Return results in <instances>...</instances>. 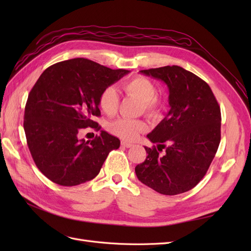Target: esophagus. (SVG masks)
I'll list each match as a JSON object with an SVG mask.
<instances>
[{
    "mask_svg": "<svg viewBox=\"0 0 251 251\" xmlns=\"http://www.w3.org/2000/svg\"><path fill=\"white\" fill-rule=\"evenodd\" d=\"M121 146L125 148H132V147H134V144L130 143V142H126V141H121Z\"/></svg>",
    "mask_w": 251,
    "mask_h": 251,
    "instance_id": "1",
    "label": "esophagus"
}]
</instances>
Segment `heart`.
<instances>
[{"label": "heart", "instance_id": "obj_1", "mask_svg": "<svg viewBox=\"0 0 251 251\" xmlns=\"http://www.w3.org/2000/svg\"><path fill=\"white\" fill-rule=\"evenodd\" d=\"M123 90L127 95H131L141 101L142 108L150 117H158L163 110V102L157 96L155 83L143 76H135L123 82ZM100 110L107 115H114L119 105V95L117 90L112 87H105L98 98ZM110 132L127 141H134L139 135L146 131L147 126L141 120L119 118L110 125Z\"/></svg>", "mask_w": 251, "mask_h": 251}]
</instances>
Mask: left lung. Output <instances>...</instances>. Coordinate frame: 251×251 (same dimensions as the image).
Masks as SVG:
<instances>
[{
  "label": "left lung",
  "mask_w": 251,
  "mask_h": 251,
  "mask_svg": "<svg viewBox=\"0 0 251 251\" xmlns=\"http://www.w3.org/2000/svg\"><path fill=\"white\" fill-rule=\"evenodd\" d=\"M164 81L171 110L148 138L157 148L144 147L147 159L136 165L143 184L159 194L191 191L203 179L221 140V110L210 87L179 66L141 70ZM166 149L163 156L158 150Z\"/></svg>",
  "instance_id": "1"
}]
</instances>
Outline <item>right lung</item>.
<instances>
[{
    "instance_id": "1",
    "label": "right lung",
    "mask_w": 251,
    "mask_h": 251,
    "mask_svg": "<svg viewBox=\"0 0 251 251\" xmlns=\"http://www.w3.org/2000/svg\"><path fill=\"white\" fill-rule=\"evenodd\" d=\"M128 70H113L87 58H73L48 67L30 91L24 130L35 165L56 184L74 186L94 179L120 140L101 131L92 140L78 139L87 127L100 130L101 91Z\"/></svg>"
}]
</instances>
